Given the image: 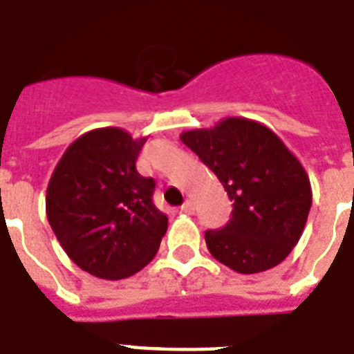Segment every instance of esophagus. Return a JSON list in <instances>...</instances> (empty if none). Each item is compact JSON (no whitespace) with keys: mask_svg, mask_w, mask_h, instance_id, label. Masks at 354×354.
Listing matches in <instances>:
<instances>
[{"mask_svg":"<svg viewBox=\"0 0 354 354\" xmlns=\"http://www.w3.org/2000/svg\"><path fill=\"white\" fill-rule=\"evenodd\" d=\"M180 211L187 212V214H192V212H194V203H192V201H190V199H187V201H185V203L180 205Z\"/></svg>","mask_w":354,"mask_h":354,"instance_id":"34e87169","label":"esophagus"}]
</instances>
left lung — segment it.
Wrapping results in <instances>:
<instances>
[{
    "mask_svg": "<svg viewBox=\"0 0 354 354\" xmlns=\"http://www.w3.org/2000/svg\"><path fill=\"white\" fill-rule=\"evenodd\" d=\"M180 142L233 201L230 222L205 231L211 256L241 274L280 265L299 243L312 207V187L299 158L268 127L246 117L187 130Z\"/></svg>",
    "mask_w": 354,
    "mask_h": 354,
    "instance_id": "left-lung-1",
    "label": "left lung"
}]
</instances>
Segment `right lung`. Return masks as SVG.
Wrapping results in <instances>:
<instances>
[{
  "instance_id": "right-lung-1",
  "label": "right lung",
  "mask_w": 354,
  "mask_h": 354,
  "mask_svg": "<svg viewBox=\"0 0 354 354\" xmlns=\"http://www.w3.org/2000/svg\"><path fill=\"white\" fill-rule=\"evenodd\" d=\"M145 140L117 127L89 130L66 147L48 183L46 216L55 237L97 278L136 274L167 230V216L153 203L155 180L136 169Z\"/></svg>"
}]
</instances>
